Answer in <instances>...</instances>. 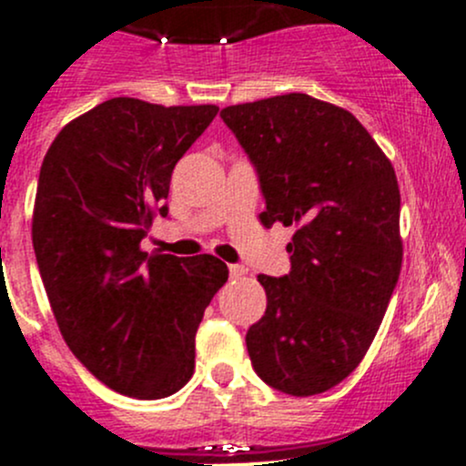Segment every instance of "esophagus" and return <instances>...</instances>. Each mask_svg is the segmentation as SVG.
I'll return each mask as SVG.
<instances>
[{"label":"esophagus","mask_w":466,"mask_h":466,"mask_svg":"<svg viewBox=\"0 0 466 466\" xmlns=\"http://www.w3.org/2000/svg\"><path fill=\"white\" fill-rule=\"evenodd\" d=\"M248 272L246 266H238V263H234V266H229V275L232 277H243Z\"/></svg>","instance_id":"34e87169"}]
</instances>
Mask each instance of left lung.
Returning a JSON list of instances; mask_svg holds the SVG:
<instances>
[{"label": "left lung", "instance_id": "obj_1", "mask_svg": "<svg viewBox=\"0 0 466 466\" xmlns=\"http://www.w3.org/2000/svg\"><path fill=\"white\" fill-rule=\"evenodd\" d=\"M259 176L261 223L295 225L290 272L259 275L268 307L246 333L270 388L311 397L350 377L401 272L397 176L351 112L309 94L220 110Z\"/></svg>", "mask_w": 466, "mask_h": 466}]
</instances>
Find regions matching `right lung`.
<instances>
[{
    "label": "right lung",
    "mask_w": 466,
    "mask_h": 466,
    "mask_svg": "<svg viewBox=\"0 0 466 466\" xmlns=\"http://www.w3.org/2000/svg\"><path fill=\"white\" fill-rule=\"evenodd\" d=\"M216 112L110 98L69 121L42 162L33 250L51 311L72 354L126 397L164 399L191 379L196 331L228 281L211 255L139 248Z\"/></svg>",
    "instance_id": "1"
}]
</instances>
